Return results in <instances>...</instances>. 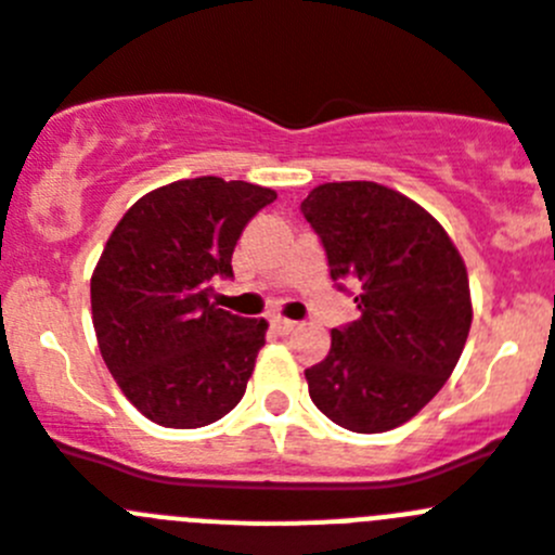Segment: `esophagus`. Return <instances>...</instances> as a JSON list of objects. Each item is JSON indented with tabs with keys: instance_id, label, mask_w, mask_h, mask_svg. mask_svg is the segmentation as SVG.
<instances>
[{
	"instance_id": "obj_1",
	"label": "esophagus",
	"mask_w": 555,
	"mask_h": 555,
	"mask_svg": "<svg viewBox=\"0 0 555 555\" xmlns=\"http://www.w3.org/2000/svg\"><path fill=\"white\" fill-rule=\"evenodd\" d=\"M272 327L278 333H281V336H288V333H294L300 325H297V322H292V320H283V317H274Z\"/></svg>"
}]
</instances>
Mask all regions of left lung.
Listing matches in <instances>:
<instances>
[{"instance_id":"1","label":"left lung","mask_w":555,"mask_h":555,"mask_svg":"<svg viewBox=\"0 0 555 555\" xmlns=\"http://www.w3.org/2000/svg\"><path fill=\"white\" fill-rule=\"evenodd\" d=\"M338 288H358V320L333 327L306 370L313 405L356 434H384L430 403L459 364L469 325L467 267L444 228L400 191L325 183L302 199Z\"/></svg>"}]
</instances>
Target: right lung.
Listing matches in <instances>:
<instances>
[{
	"label": "right lung",
	"mask_w": 555,
	"mask_h": 555,
	"mask_svg": "<svg viewBox=\"0 0 555 555\" xmlns=\"http://www.w3.org/2000/svg\"><path fill=\"white\" fill-rule=\"evenodd\" d=\"M278 194L244 180L194 178L155 189L127 210L91 278L100 352L119 389L164 428H203L238 405L263 320L214 302L233 278V249Z\"/></svg>",
	"instance_id": "add662e5"
}]
</instances>
